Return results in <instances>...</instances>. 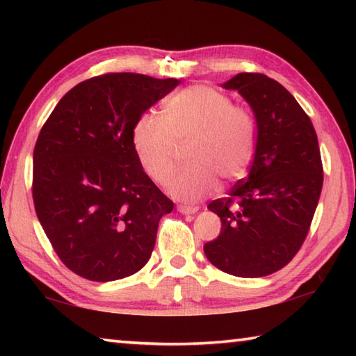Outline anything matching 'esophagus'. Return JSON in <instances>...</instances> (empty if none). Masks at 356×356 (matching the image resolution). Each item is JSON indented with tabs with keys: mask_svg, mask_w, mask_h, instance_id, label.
<instances>
[{
	"mask_svg": "<svg viewBox=\"0 0 356 356\" xmlns=\"http://www.w3.org/2000/svg\"><path fill=\"white\" fill-rule=\"evenodd\" d=\"M177 210L180 213H185V215H193V213H196L197 209L196 206H177Z\"/></svg>",
	"mask_w": 356,
	"mask_h": 356,
	"instance_id": "1",
	"label": "esophagus"
}]
</instances>
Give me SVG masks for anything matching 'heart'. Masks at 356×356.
Here are the masks:
<instances>
[{
	"mask_svg": "<svg viewBox=\"0 0 356 356\" xmlns=\"http://www.w3.org/2000/svg\"><path fill=\"white\" fill-rule=\"evenodd\" d=\"M186 147L190 165L168 180L166 190L180 201H197L248 171L254 152V120L245 108L210 86H191L166 102L163 119L146 113L136 119L131 144L136 159L155 182L174 170L176 144Z\"/></svg>",
	"mask_w": 356,
	"mask_h": 356,
	"instance_id": "b5f03b06",
	"label": "heart"
}]
</instances>
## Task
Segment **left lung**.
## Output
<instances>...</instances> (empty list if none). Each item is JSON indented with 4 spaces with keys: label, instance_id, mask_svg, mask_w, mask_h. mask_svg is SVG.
<instances>
[{
    "label": "left lung",
    "instance_id": "8db88e82",
    "mask_svg": "<svg viewBox=\"0 0 356 356\" xmlns=\"http://www.w3.org/2000/svg\"><path fill=\"white\" fill-rule=\"evenodd\" d=\"M221 88L250 105L256 149L248 177L207 206L221 232L204 252L221 272L259 278L291 262L308 236L323 185L321 150L308 114L273 78L242 72Z\"/></svg>",
    "mask_w": 356,
    "mask_h": 356
}]
</instances>
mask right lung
Masks as SVG:
<instances>
[{"label": "right lung", "instance_id": "obj_1", "mask_svg": "<svg viewBox=\"0 0 356 356\" xmlns=\"http://www.w3.org/2000/svg\"><path fill=\"white\" fill-rule=\"evenodd\" d=\"M179 83L129 72L94 76L72 88L40 130L35 213L59 259L83 278H127L152 254L174 204L144 172L131 130Z\"/></svg>", "mask_w": 356, "mask_h": 356}]
</instances>
